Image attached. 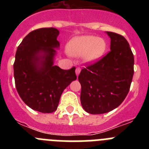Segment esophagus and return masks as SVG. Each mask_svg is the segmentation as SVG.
I'll return each mask as SVG.
<instances>
[{"label":"esophagus","mask_w":149,"mask_h":149,"mask_svg":"<svg viewBox=\"0 0 149 149\" xmlns=\"http://www.w3.org/2000/svg\"><path fill=\"white\" fill-rule=\"evenodd\" d=\"M80 72H81V68H80V67H77L75 69V73H76V74H77V76L79 75Z\"/></svg>","instance_id":"1"}]
</instances>
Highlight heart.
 Listing matches in <instances>:
<instances>
[{"label": "heart", "mask_w": 149, "mask_h": 149, "mask_svg": "<svg viewBox=\"0 0 149 149\" xmlns=\"http://www.w3.org/2000/svg\"><path fill=\"white\" fill-rule=\"evenodd\" d=\"M106 49V42L94 36H82L74 38L67 47L69 54L76 56L83 55L84 61L89 63L99 60L104 54Z\"/></svg>", "instance_id": "b5f03b06"}]
</instances>
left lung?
<instances>
[{"label": "left lung", "instance_id": "obj_1", "mask_svg": "<svg viewBox=\"0 0 149 149\" xmlns=\"http://www.w3.org/2000/svg\"><path fill=\"white\" fill-rule=\"evenodd\" d=\"M110 51L81 70V102L90 114H102L116 108L126 98L134 75V54L123 36L107 32Z\"/></svg>", "mask_w": 149, "mask_h": 149}]
</instances>
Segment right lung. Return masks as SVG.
<instances>
[{
    "label": "right lung",
    "instance_id": "obj_1",
    "mask_svg": "<svg viewBox=\"0 0 149 149\" xmlns=\"http://www.w3.org/2000/svg\"><path fill=\"white\" fill-rule=\"evenodd\" d=\"M59 33L54 27L31 31L18 45L13 65L15 87L22 101L44 113L57 109L63 90L77 79L75 67L64 70L54 65Z\"/></svg>",
    "mask_w": 149,
    "mask_h": 149
}]
</instances>
